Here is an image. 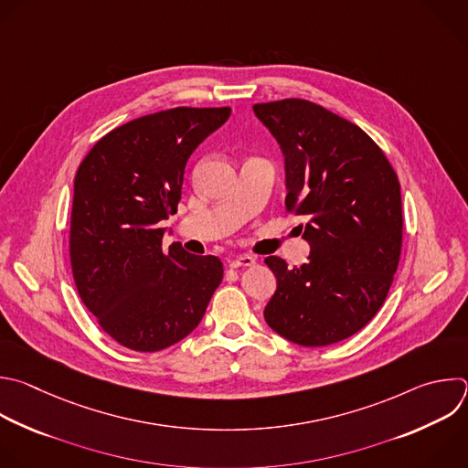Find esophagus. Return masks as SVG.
<instances>
[{
	"label": "esophagus",
	"instance_id": "1",
	"mask_svg": "<svg viewBox=\"0 0 468 468\" xmlns=\"http://www.w3.org/2000/svg\"><path fill=\"white\" fill-rule=\"evenodd\" d=\"M228 264L231 266V268H242V266H253L255 264V257H251V255H237V257H233V259H229L228 261Z\"/></svg>",
	"mask_w": 468,
	"mask_h": 468
}]
</instances>
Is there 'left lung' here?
<instances>
[{"mask_svg":"<svg viewBox=\"0 0 468 468\" xmlns=\"http://www.w3.org/2000/svg\"><path fill=\"white\" fill-rule=\"evenodd\" d=\"M284 158L286 209L308 262H264L277 288L264 308L282 338L324 347L364 329L384 304L402 246L400 186L384 152L356 124L303 99L253 106Z\"/></svg>","mask_w":468,"mask_h":468,"instance_id":"left-lung-1","label":"left lung"}]
</instances>
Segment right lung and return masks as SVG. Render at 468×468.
<instances>
[{"mask_svg": "<svg viewBox=\"0 0 468 468\" xmlns=\"http://www.w3.org/2000/svg\"><path fill=\"white\" fill-rule=\"evenodd\" d=\"M231 108H173L99 139L73 184L69 255L82 303L121 346L154 353L189 336L222 281V261L164 251L197 146Z\"/></svg>", "mask_w": 468, "mask_h": 468, "instance_id": "right-lung-1", "label": "right lung"}]
</instances>
